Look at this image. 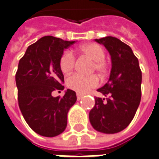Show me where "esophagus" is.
I'll use <instances>...</instances> for the list:
<instances>
[{
  "mask_svg": "<svg viewBox=\"0 0 159 159\" xmlns=\"http://www.w3.org/2000/svg\"><path fill=\"white\" fill-rule=\"evenodd\" d=\"M83 94L80 93H76V99H77V100H80L82 98H83Z\"/></svg>",
  "mask_w": 159,
  "mask_h": 159,
  "instance_id": "1",
  "label": "esophagus"
}]
</instances>
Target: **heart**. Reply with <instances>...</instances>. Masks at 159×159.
<instances>
[{
  "mask_svg": "<svg viewBox=\"0 0 159 159\" xmlns=\"http://www.w3.org/2000/svg\"><path fill=\"white\" fill-rule=\"evenodd\" d=\"M80 53L93 60L92 71H97L101 76H106L109 72L110 66L105 59L106 52L103 48L96 43H88L78 48ZM76 65V57L70 51H65L59 58V68L63 73L70 72ZM99 78L96 75L85 76L75 73L66 80V85L70 89L78 93H85L90 89L98 86Z\"/></svg>",
  "mask_w": 159,
  "mask_h": 159,
  "instance_id": "b5f03b06",
  "label": "heart"
}]
</instances>
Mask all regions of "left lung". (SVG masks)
<instances>
[{
  "label": "left lung",
  "instance_id": "8db88e82",
  "mask_svg": "<svg viewBox=\"0 0 159 159\" xmlns=\"http://www.w3.org/2000/svg\"><path fill=\"white\" fill-rule=\"evenodd\" d=\"M103 44L111 58L109 81L97 90L105 98L95 97L89 112L94 129L105 134L123 130L133 120L141 99V70L137 57L129 46L112 36L95 39Z\"/></svg>",
  "mask_w": 159,
  "mask_h": 159
}]
</instances>
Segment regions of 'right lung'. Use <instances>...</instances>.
Returning a JSON list of instances; mask_svg holds the SVG:
<instances>
[{"label": "right lung", "mask_w": 159, "mask_h": 159, "mask_svg": "<svg viewBox=\"0 0 159 159\" xmlns=\"http://www.w3.org/2000/svg\"><path fill=\"white\" fill-rule=\"evenodd\" d=\"M75 42L43 36L28 47L16 72L19 109L31 129L40 135L53 137L66 129L67 113L76 101V92L67 89L62 97L52 92L63 90L64 75L59 58Z\"/></svg>", "instance_id": "1"}]
</instances>
